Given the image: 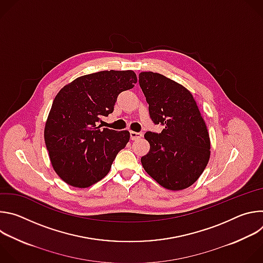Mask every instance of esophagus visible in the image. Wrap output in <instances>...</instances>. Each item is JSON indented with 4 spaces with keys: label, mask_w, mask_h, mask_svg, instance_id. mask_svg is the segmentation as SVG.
Listing matches in <instances>:
<instances>
[{
    "label": "esophagus",
    "mask_w": 263,
    "mask_h": 263,
    "mask_svg": "<svg viewBox=\"0 0 263 263\" xmlns=\"http://www.w3.org/2000/svg\"><path fill=\"white\" fill-rule=\"evenodd\" d=\"M140 137H142V133L141 132L130 131V138H131V140H136V139H138Z\"/></svg>",
    "instance_id": "esophagus-1"
}]
</instances>
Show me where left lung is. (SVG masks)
Masks as SVG:
<instances>
[{
	"instance_id": "left-lung-1",
	"label": "left lung",
	"mask_w": 263,
	"mask_h": 263,
	"mask_svg": "<svg viewBox=\"0 0 263 263\" xmlns=\"http://www.w3.org/2000/svg\"><path fill=\"white\" fill-rule=\"evenodd\" d=\"M139 86L148 104V115L161 133L147 131L148 153L141 158L145 172L161 186L181 191L193 185L210 157V139L193 95L163 74L143 71Z\"/></svg>"
}]
</instances>
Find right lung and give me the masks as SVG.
Instances as JSON below:
<instances>
[{
  "label": "right lung",
  "mask_w": 263,
  "mask_h": 263,
  "mask_svg": "<svg viewBox=\"0 0 263 263\" xmlns=\"http://www.w3.org/2000/svg\"><path fill=\"white\" fill-rule=\"evenodd\" d=\"M133 70H103L79 77L53 101L45 128L52 165L67 184L85 189L103 179L130 139L129 131L101 129L119 95L134 87Z\"/></svg>",
  "instance_id": "1"
}]
</instances>
